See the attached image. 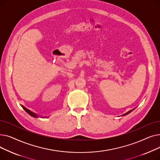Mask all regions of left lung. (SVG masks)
Wrapping results in <instances>:
<instances>
[{
  "mask_svg": "<svg viewBox=\"0 0 160 160\" xmlns=\"http://www.w3.org/2000/svg\"><path fill=\"white\" fill-rule=\"evenodd\" d=\"M134 109H135V108H134ZM134 109H133V110H130V111H128L127 113H124V114H123L122 116H124V115H128V114H129L130 113H131L133 110H134Z\"/></svg>",
  "mask_w": 160,
  "mask_h": 160,
  "instance_id": "left-lung-1",
  "label": "left lung"
}]
</instances>
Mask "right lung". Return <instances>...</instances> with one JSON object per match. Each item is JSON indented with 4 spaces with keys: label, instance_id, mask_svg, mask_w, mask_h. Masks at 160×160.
Wrapping results in <instances>:
<instances>
[{
    "label": "right lung",
    "instance_id": "right-lung-1",
    "mask_svg": "<svg viewBox=\"0 0 160 160\" xmlns=\"http://www.w3.org/2000/svg\"><path fill=\"white\" fill-rule=\"evenodd\" d=\"M21 107L24 109V110L26 111L30 115H31L32 117H34V118H38V117H39V116L38 115V114H36V113H33V112H32V111H30V110H28V109H27V108H25L24 106H22V105H21ZM42 117V118H46V117H43V116H42V117Z\"/></svg>",
    "mask_w": 160,
    "mask_h": 160
}]
</instances>
